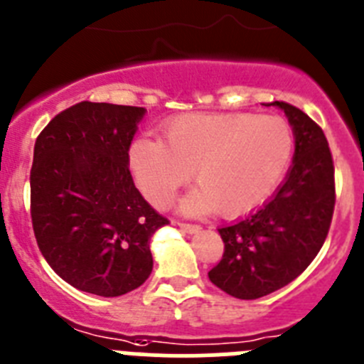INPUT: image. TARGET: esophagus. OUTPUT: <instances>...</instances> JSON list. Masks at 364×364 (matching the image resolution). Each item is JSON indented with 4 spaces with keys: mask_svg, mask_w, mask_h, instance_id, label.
Here are the masks:
<instances>
[{
    "mask_svg": "<svg viewBox=\"0 0 364 364\" xmlns=\"http://www.w3.org/2000/svg\"><path fill=\"white\" fill-rule=\"evenodd\" d=\"M178 227L183 232H186V234H198V232H201L199 225H190V223H178Z\"/></svg>",
    "mask_w": 364,
    "mask_h": 364,
    "instance_id": "esophagus-1",
    "label": "esophagus"
}]
</instances>
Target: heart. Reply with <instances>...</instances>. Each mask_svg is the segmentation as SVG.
I'll use <instances>...</instances> for the list:
<instances>
[{
	"label": "heart",
	"mask_w": 364,
	"mask_h": 364,
	"mask_svg": "<svg viewBox=\"0 0 364 364\" xmlns=\"http://www.w3.org/2000/svg\"><path fill=\"white\" fill-rule=\"evenodd\" d=\"M292 130L279 116L194 112L163 125V139L137 137L129 166L150 203L166 206L179 186L198 188L179 201L185 214L218 212L241 218L259 208L277 188L292 159Z\"/></svg>",
	"instance_id": "b5f03b06"
}]
</instances>
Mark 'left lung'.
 <instances>
[{"instance_id": "left-lung-1", "label": "left lung", "mask_w": 364, "mask_h": 364, "mask_svg": "<svg viewBox=\"0 0 364 364\" xmlns=\"http://www.w3.org/2000/svg\"><path fill=\"white\" fill-rule=\"evenodd\" d=\"M270 105L292 127V166L263 206L218 228L225 254L208 272L215 287L237 299L268 296L304 272L325 243L336 205L333 161L323 130L292 105Z\"/></svg>"}]
</instances>
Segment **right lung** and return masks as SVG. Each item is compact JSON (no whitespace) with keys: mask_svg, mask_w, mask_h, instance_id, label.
Segmentation results:
<instances>
[{"mask_svg":"<svg viewBox=\"0 0 364 364\" xmlns=\"http://www.w3.org/2000/svg\"><path fill=\"white\" fill-rule=\"evenodd\" d=\"M143 107L81 101L41 130L31 215L52 270L77 290L117 297L149 279L150 237L168 225L136 188L129 149Z\"/></svg>","mask_w":364,"mask_h":364,"instance_id":"1","label":"right lung"}]
</instances>
